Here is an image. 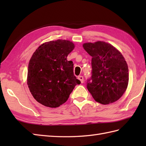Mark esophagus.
I'll use <instances>...</instances> for the list:
<instances>
[{
	"label": "esophagus",
	"instance_id": "1",
	"mask_svg": "<svg viewBox=\"0 0 146 146\" xmlns=\"http://www.w3.org/2000/svg\"><path fill=\"white\" fill-rule=\"evenodd\" d=\"M78 79L80 80V82H81L82 83H83V82H84V81H83V76H78Z\"/></svg>",
	"mask_w": 146,
	"mask_h": 146
}]
</instances>
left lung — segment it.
I'll return each mask as SVG.
<instances>
[{"label": "left lung", "mask_w": 146, "mask_h": 146, "mask_svg": "<svg viewBox=\"0 0 146 146\" xmlns=\"http://www.w3.org/2000/svg\"><path fill=\"white\" fill-rule=\"evenodd\" d=\"M83 48L92 57V76L86 88L98 103L112 104L124 94L129 83L128 66L122 54L104 41L87 42Z\"/></svg>", "instance_id": "left-lung-1"}]
</instances>
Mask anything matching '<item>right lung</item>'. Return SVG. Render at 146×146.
Segmentation results:
<instances>
[{"instance_id": "obj_1", "label": "right lung", "mask_w": 146, "mask_h": 146, "mask_svg": "<svg viewBox=\"0 0 146 146\" xmlns=\"http://www.w3.org/2000/svg\"><path fill=\"white\" fill-rule=\"evenodd\" d=\"M75 48L72 42L58 39L39 46L29 61L27 85L33 97L46 107L65 103L75 86L80 84L67 56Z\"/></svg>"}]
</instances>
